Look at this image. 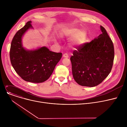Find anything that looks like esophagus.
<instances>
[{"label":"esophagus","instance_id":"1","mask_svg":"<svg viewBox=\"0 0 127 127\" xmlns=\"http://www.w3.org/2000/svg\"><path fill=\"white\" fill-rule=\"evenodd\" d=\"M63 57L64 58H68L69 57V56H68L67 53H64V54L63 55Z\"/></svg>","mask_w":127,"mask_h":127}]
</instances>
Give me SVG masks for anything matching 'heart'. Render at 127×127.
<instances>
[{
    "instance_id": "heart-1",
    "label": "heart",
    "mask_w": 127,
    "mask_h": 127,
    "mask_svg": "<svg viewBox=\"0 0 127 127\" xmlns=\"http://www.w3.org/2000/svg\"><path fill=\"white\" fill-rule=\"evenodd\" d=\"M61 35L63 37L70 38L72 37L71 42L73 44L77 46H81L86 41L87 34L85 31L70 27L64 28L61 31Z\"/></svg>"
}]
</instances>
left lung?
<instances>
[{"instance_id":"left-lung-1","label":"left lung","mask_w":127,"mask_h":127,"mask_svg":"<svg viewBox=\"0 0 127 127\" xmlns=\"http://www.w3.org/2000/svg\"><path fill=\"white\" fill-rule=\"evenodd\" d=\"M90 43L79 46L70 57L73 77L81 86L94 87L110 73L114 58V45L104 28Z\"/></svg>"}]
</instances>
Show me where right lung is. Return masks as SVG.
Instances as JSON below:
<instances>
[{"label":"right lung","instance_id":"obj_1","mask_svg":"<svg viewBox=\"0 0 127 127\" xmlns=\"http://www.w3.org/2000/svg\"><path fill=\"white\" fill-rule=\"evenodd\" d=\"M29 21L19 30L13 37L10 51L11 64L17 74L26 81L42 83L51 75L62 53L49 50L45 46L28 50L23 47L22 37L30 28H33Z\"/></svg>","mask_w":127,"mask_h":127}]
</instances>
